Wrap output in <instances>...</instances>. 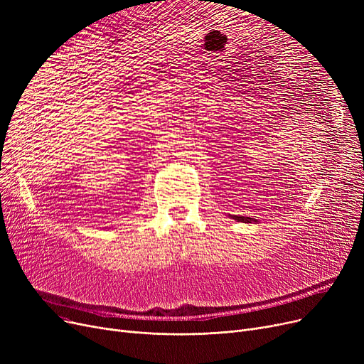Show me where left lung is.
<instances>
[{
  "label": "left lung",
  "instance_id": "8db88e82",
  "mask_svg": "<svg viewBox=\"0 0 364 364\" xmlns=\"http://www.w3.org/2000/svg\"><path fill=\"white\" fill-rule=\"evenodd\" d=\"M228 217L239 221V223H246V224H252V223H258L257 218H251V217H243V215H230L228 214Z\"/></svg>",
  "mask_w": 364,
  "mask_h": 364
}]
</instances>
